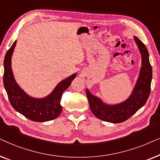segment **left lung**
<instances>
[{"label":"left lung","instance_id":"8db88e82","mask_svg":"<svg viewBox=\"0 0 160 160\" xmlns=\"http://www.w3.org/2000/svg\"><path fill=\"white\" fill-rule=\"evenodd\" d=\"M134 38L141 54L142 67L139 78L130 98L122 103L109 106L103 103L101 100L86 89L90 110L96 117L103 121L111 123H121L126 121L146 104L149 97L152 68L148 60V52L146 46L136 36Z\"/></svg>","mask_w":160,"mask_h":160}]
</instances>
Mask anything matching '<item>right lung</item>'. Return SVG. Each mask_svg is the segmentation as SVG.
<instances>
[{
	"mask_svg": "<svg viewBox=\"0 0 160 160\" xmlns=\"http://www.w3.org/2000/svg\"><path fill=\"white\" fill-rule=\"evenodd\" d=\"M16 43L14 41L6 52L3 62V84L11 105L17 111L32 121L43 122L56 119L62 110L60 101L63 92L71 85L76 73L59 83L47 97L41 99L30 97L18 86L13 76L11 59Z\"/></svg>",
	"mask_w": 160,
	"mask_h": 160,
	"instance_id": "obj_1",
	"label": "right lung"
}]
</instances>
